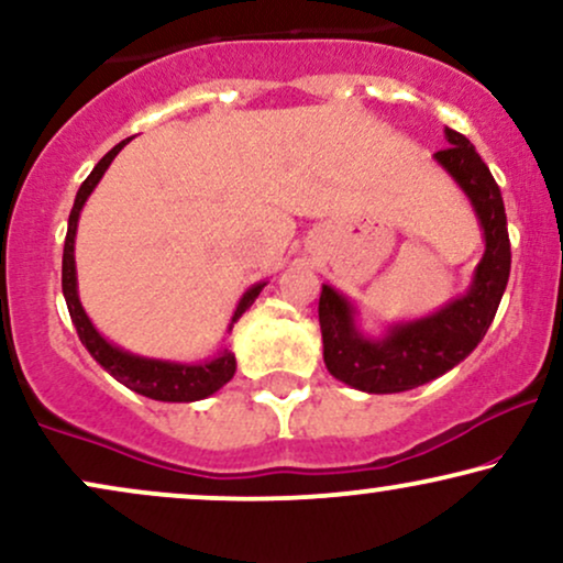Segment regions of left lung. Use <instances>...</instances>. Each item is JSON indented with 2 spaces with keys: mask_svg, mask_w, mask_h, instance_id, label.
<instances>
[{
  "mask_svg": "<svg viewBox=\"0 0 563 563\" xmlns=\"http://www.w3.org/2000/svg\"><path fill=\"white\" fill-rule=\"evenodd\" d=\"M449 148L435 164L462 187L481 224L485 253L464 295L412 321L388 323L380 336L360 329V310L350 297L323 284L318 321L323 363L342 384L365 394H399L418 388L460 365L494 323L511 271L504 198L494 175L467 137L446 128Z\"/></svg>",
  "mask_w": 563,
  "mask_h": 563,
  "instance_id": "1",
  "label": "left lung"
}]
</instances>
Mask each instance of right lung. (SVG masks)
<instances>
[{"label":"right lung","mask_w":563,"mask_h":563,"mask_svg":"<svg viewBox=\"0 0 563 563\" xmlns=\"http://www.w3.org/2000/svg\"><path fill=\"white\" fill-rule=\"evenodd\" d=\"M130 143L122 141L117 143L107 156L101 158L99 164L93 166V172L86 177V183L80 185L78 196H75L73 211H69L67 221V238H65V253H62V295L67 300L69 318H73L75 329H78V336L90 357L99 363L109 376L120 380L128 388H133L135 394H143V397L156 399V401H200L211 394H217L221 386L229 384L238 371V360H234L232 352L221 350L217 357L200 360V363H175V360H158V357H143L135 355V352L122 350L114 342H109L107 336L96 329L93 321H90L86 308H82L80 295H78V268H75V234H78V219L82 206L90 198V192L96 190V185L101 183L103 172L109 169V164L114 162V156L120 154L124 145ZM266 282L253 284L242 292L238 308H234L232 321H229V331L232 325L240 321V316L245 313L250 305L255 302V297L263 292Z\"/></svg>","instance_id":"add662e5"}]
</instances>
